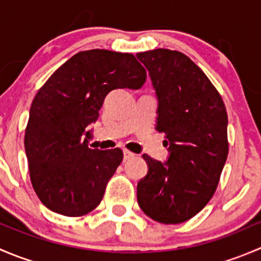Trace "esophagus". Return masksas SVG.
<instances>
[{
	"label": "esophagus",
	"mask_w": 261,
	"mask_h": 261,
	"mask_svg": "<svg viewBox=\"0 0 261 261\" xmlns=\"http://www.w3.org/2000/svg\"><path fill=\"white\" fill-rule=\"evenodd\" d=\"M134 156H135V152L130 151V150H127V149H125V150H123V158H125V160L133 159Z\"/></svg>",
	"instance_id": "esophagus-1"
}]
</instances>
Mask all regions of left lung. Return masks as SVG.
I'll list each match as a JSON object with an SVG mask.
<instances>
[{"mask_svg": "<svg viewBox=\"0 0 261 261\" xmlns=\"http://www.w3.org/2000/svg\"><path fill=\"white\" fill-rule=\"evenodd\" d=\"M156 91V130L169 146L167 163L144 154L147 174L138 183L146 216L174 225L191 220L215 194L228 154L227 112L212 82L186 54L138 53Z\"/></svg>", "mask_w": 261, "mask_h": 261, "instance_id": "obj_1", "label": "left lung"}]
</instances>
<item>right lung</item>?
I'll use <instances>...</instances> for the list:
<instances>
[{
    "label": "right lung",
    "instance_id": "add662e5",
    "mask_svg": "<svg viewBox=\"0 0 261 261\" xmlns=\"http://www.w3.org/2000/svg\"><path fill=\"white\" fill-rule=\"evenodd\" d=\"M146 70L130 53L92 49L60 65L36 93L25 128L31 184L44 206L68 217L93 211L123 159L122 150L91 149L89 123L116 88L138 89Z\"/></svg>",
    "mask_w": 261,
    "mask_h": 261
}]
</instances>
